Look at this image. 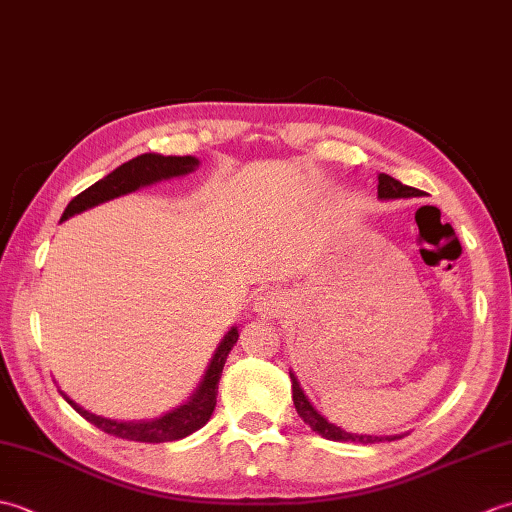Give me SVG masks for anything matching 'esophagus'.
Here are the masks:
<instances>
[{
    "label": "esophagus",
    "instance_id": "1",
    "mask_svg": "<svg viewBox=\"0 0 512 512\" xmlns=\"http://www.w3.org/2000/svg\"><path fill=\"white\" fill-rule=\"evenodd\" d=\"M281 306H284V301H281V297L277 295V292H262V295L257 297V303H255V310L259 314H264V317H275V314H279Z\"/></svg>",
    "mask_w": 512,
    "mask_h": 512
}]
</instances>
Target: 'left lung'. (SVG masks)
Returning a JSON list of instances; mask_svg holds the SVG:
<instances>
[{
    "instance_id": "8db88e82",
    "label": "left lung",
    "mask_w": 512,
    "mask_h": 512,
    "mask_svg": "<svg viewBox=\"0 0 512 512\" xmlns=\"http://www.w3.org/2000/svg\"><path fill=\"white\" fill-rule=\"evenodd\" d=\"M418 195H422L420 189H413V187H407V184L398 182L396 178L387 176V173H380L378 176V198L380 200H398V198H418ZM292 378V400H295V409L301 416V420L310 424L312 431H317L319 436L328 438V440H334V442H383V440H398V436L394 438H378V436H356V433H347L343 431L341 427H334L332 422L325 420L321 413L314 409L310 405V400L306 398V394H303V389L299 387L295 374H290Z\"/></svg>"
}]
</instances>
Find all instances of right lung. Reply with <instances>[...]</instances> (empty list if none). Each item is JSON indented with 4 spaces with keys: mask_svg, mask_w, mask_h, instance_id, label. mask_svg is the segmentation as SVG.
I'll return each mask as SVG.
<instances>
[{
    "mask_svg": "<svg viewBox=\"0 0 512 512\" xmlns=\"http://www.w3.org/2000/svg\"><path fill=\"white\" fill-rule=\"evenodd\" d=\"M195 167H198V160H195L193 156L143 154V156L125 162V165L114 169L110 176H105L103 180L94 182L92 187H88L76 195V198H72V202L65 206L61 220H68L70 215L81 213L85 209H90V206L107 202L112 198H118V195L132 193L140 187H145V184L165 180V178L184 176V173L193 171ZM237 336L239 334L235 328L224 336V341L215 350V356H213L209 369H206L200 387L195 389V394L191 396L187 405L178 407L176 411H171L162 418L149 420V422H145V420L143 422H116V420H107L101 416H94V413H90V411H85L83 407L76 405L74 400L65 396L63 391H61V396L68 400V405L74 411H79L85 420L92 422L94 427H99L101 431L110 433V436L123 438V440H134V442H151V444L180 440L209 422L211 413L215 409V402H217V383H220L226 356L233 350V345L237 343Z\"/></svg>",
    "mask_w": 512,
    "mask_h": 512,
    "instance_id": "1",
    "label": "right lung"
}]
</instances>
